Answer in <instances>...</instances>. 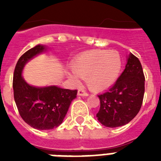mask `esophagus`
I'll list each match as a JSON object with an SVG mask.
<instances>
[{
  "instance_id": "34e87169",
  "label": "esophagus",
  "mask_w": 161,
  "mask_h": 161,
  "mask_svg": "<svg viewBox=\"0 0 161 161\" xmlns=\"http://www.w3.org/2000/svg\"><path fill=\"white\" fill-rule=\"evenodd\" d=\"M78 95L79 96H88V93L83 89H79L78 91Z\"/></svg>"
}]
</instances>
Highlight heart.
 Wrapping results in <instances>:
<instances>
[{"label":"heart","instance_id":"heart-1","mask_svg":"<svg viewBox=\"0 0 161 161\" xmlns=\"http://www.w3.org/2000/svg\"><path fill=\"white\" fill-rule=\"evenodd\" d=\"M73 73L71 78L78 83L85 79L91 90L99 92L109 88L119 78L122 58L116 51L91 50L78 56L71 64Z\"/></svg>","mask_w":161,"mask_h":161}]
</instances>
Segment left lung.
I'll list each match as a JSON object with an SVG mask.
<instances>
[{
	"label": "left lung",
	"instance_id": "obj_1",
	"mask_svg": "<svg viewBox=\"0 0 161 161\" xmlns=\"http://www.w3.org/2000/svg\"><path fill=\"white\" fill-rule=\"evenodd\" d=\"M145 75L140 60L130 53L124 72L108 90L98 96L100 108L96 117L106 127L116 128L130 122L142 106Z\"/></svg>",
	"mask_w": 161,
	"mask_h": 161
}]
</instances>
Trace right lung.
<instances>
[{
	"mask_svg": "<svg viewBox=\"0 0 161 161\" xmlns=\"http://www.w3.org/2000/svg\"><path fill=\"white\" fill-rule=\"evenodd\" d=\"M37 45L21 56L13 74L14 99L22 119L36 130H53L63 123L71 102L78 90L49 86L44 88L29 85L21 77L24 66L30 59L45 50Z\"/></svg>",
	"mask_w": 161,
	"mask_h": 161,
	"instance_id": "add662e5",
	"label": "right lung"
}]
</instances>
